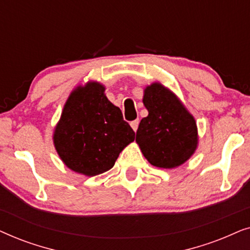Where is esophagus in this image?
I'll use <instances>...</instances> for the list:
<instances>
[{
  "mask_svg": "<svg viewBox=\"0 0 250 250\" xmlns=\"http://www.w3.org/2000/svg\"><path fill=\"white\" fill-rule=\"evenodd\" d=\"M139 123H140L139 119H135V121L131 122V126H132V128L134 129L135 132H136V129H138V127H139Z\"/></svg>",
  "mask_w": 250,
  "mask_h": 250,
  "instance_id": "esophagus-1",
  "label": "esophagus"
}]
</instances>
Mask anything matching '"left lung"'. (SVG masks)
<instances>
[{
	"instance_id": "left-lung-1",
	"label": "left lung",
	"mask_w": 250,
	"mask_h": 250,
	"mask_svg": "<svg viewBox=\"0 0 250 250\" xmlns=\"http://www.w3.org/2000/svg\"><path fill=\"white\" fill-rule=\"evenodd\" d=\"M143 104L149 115L140 122L136 142L148 162L160 168H174L187 162L198 143L194 118L159 83L146 88Z\"/></svg>"
}]
</instances>
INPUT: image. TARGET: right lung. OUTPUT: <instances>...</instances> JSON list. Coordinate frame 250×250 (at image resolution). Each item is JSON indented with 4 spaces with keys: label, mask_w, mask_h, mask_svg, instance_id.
<instances>
[{
    "label": "right lung",
    "mask_w": 250,
    "mask_h": 250,
    "mask_svg": "<svg viewBox=\"0 0 250 250\" xmlns=\"http://www.w3.org/2000/svg\"><path fill=\"white\" fill-rule=\"evenodd\" d=\"M134 138L121 109L108 100L99 83L77 87L70 94L53 135L66 166L87 176L112 168L119 153Z\"/></svg>",
    "instance_id": "right-lung-1"
}]
</instances>
